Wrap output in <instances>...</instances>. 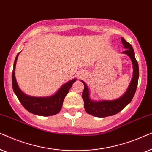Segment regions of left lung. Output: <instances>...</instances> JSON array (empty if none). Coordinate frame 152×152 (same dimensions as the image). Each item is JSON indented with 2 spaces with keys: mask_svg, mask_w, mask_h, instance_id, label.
<instances>
[{
  "mask_svg": "<svg viewBox=\"0 0 152 152\" xmlns=\"http://www.w3.org/2000/svg\"><path fill=\"white\" fill-rule=\"evenodd\" d=\"M122 43L126 50L122 53L126 54L130 58L133 65V76L130 84L124 94L120 98L114 100L93 101L90 99V90L83 80H80L84 84V90L82 94V98L84 101L85 110L88 114L97 117H106L112 116L120 112L124 107H126L131 102L135 91H136L137 81L139 78L138 64L135 58V53L132 46L127 42L122 37H121Z\"/></svg>",
  "mask_w": 152,
  "mask_h": 152,
  "instance_id": "left-lung-1",
  "label": "left lung"
}]
</instances>
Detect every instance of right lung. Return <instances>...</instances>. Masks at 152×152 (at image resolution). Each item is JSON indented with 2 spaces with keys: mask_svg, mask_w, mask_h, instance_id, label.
<instances>
[{
  "mask_svg": "<svg viewBox=\"0 0 152 152\" xmlns=\"http://www.w3.org/2000/svg\"><path fill=\"white\" fill-rule=\"evenodd\" d=\"M19 53H20L16 56L12 75V88L18 99L28 112L34 115L39 116H51L58 114L62 109L64 97L67 94L73 83L76 80V78L66 82L55 94L50 96L35 97L26 94L19 88L15 77L16 64Z\"/></svg>",
  "mask_w": 152,
  "mask_h": 152,
  "instance_id": "1",
  "label": "right lung"
}]
</instances>
